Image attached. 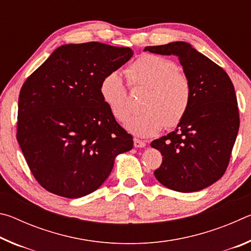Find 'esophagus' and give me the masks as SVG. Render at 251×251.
Returning <instances> with one entry per match:
<instances>
[{"label": "esophagus", "instance_id": "34e87169", "mask_svg": "<svg viewBox=\"0 0 251 251\" xmlns=\"http://www.w3.org/2000/svg\"><path fill=\"white\" fill-rule=\"evenodd\" d=\"M134 146L137 147V148H143L146 146V143L142 141V139H138V138H134Z\"/></svg>", "mask_w": 251, "mask_h": 251}]
</instances>
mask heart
Listing matches in <instances>:
<instances>
[{
  "label": "heart",
  "instance_id": "obj_1",
  "mask_svg": "<svg viewBox=\"0 0 251 251\" xmlns=\"http://www.w3.org/2000/svg\"><path fill=\"white\" fill-rule=\"evenodd\" d=\"M172 59L157 54H144L125 69L130 87L146 88L141 100L142 109L125 122L126 129L141 137L159 133L165 126H178L192 104V84ZM101 100L117 121L128 113L127 86L117 72L105 75L100 84Z\"/></svg>",
  "mask_w": 251,
  "mask_h": 251
}]
</instances>
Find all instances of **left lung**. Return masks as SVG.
Returning a JSON list of instances; mask_svg holds the SVG:
<instances>
[{"label": "left lung", "mask_w": 251, "mask_h": 251, "mask_svg": "<svg viewBox=\"0 0 251 251\" xmlns=\"http://www.w3.org/2000/svg\"><path fill=\"white\" fill-rule=\"evenodd\" d=\"M176 55L192 84V104L176 130L152 141L163 161L154 172L161 185L180 193L198 192L222 178L239 129L231 79L222 67L186 42L146 46Z\"/></svg>", "instance_id": "1"}]
</instances>
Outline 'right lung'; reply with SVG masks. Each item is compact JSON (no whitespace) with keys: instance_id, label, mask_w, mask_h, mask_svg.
<instances>
[{"instance_id":"1","label":"right lung","mask_w":251,"mask_h":251,"mask_svg":"<svg viewBox=\"0 0 251 251\" xmlns=\"http://www.w3.org/2000/svg\"><path fill=\"white\" fill-rule=\"evenodd\" d=\"M99 42L59 46L25 80L16 138L37 182L66 198L86 196L112 172L133 136L101 100L100 84L133 56Z\"/></svg>"}]
</instances>
